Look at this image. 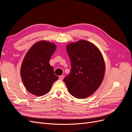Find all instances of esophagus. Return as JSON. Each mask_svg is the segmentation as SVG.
Returning a JSON list of instances; mask_svg holds the SVG:
<instances>
[{
    "label": "esophagus",
    "instance_id": "obj_1",
    "mask_svg": "<svg viewBox=\"0 0 132 132\" xmlns=\"http://www.w3.org/2000/svg\"><path fill=\"white\" fill-rule=\"evenodd\" d=\"M63 78H64V76L63 75H61V76H59V79L60 80H62L63 79Z\"/></svg>",
    "mask_w": 132,
    "mask_h": 132
}]
</instances>
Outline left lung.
I'll return each instance as SVG.
<instances>
[{"label": "left lung", "instance_id": "8db88e82", "mask_svg": "<svg viewBox=\"0 0 132 132\" xmlns=\"http://www.w3.org/2000/svg\"><path fill=\"white\" fill-rule=\"evenodd\" d=\"M67 51L71 71L64 82L74 97H89L100 86L105 75V64L101 52L93 43L85 40L68 44Z\"/></svg>", "mask_w": 132, "mask_h": 132}]
</instances>
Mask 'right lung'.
I'll use <instances>...</instances> for the list:
<instances>
[{
	"label": "right lung",
	"mask_w": 132,
	"mask_h": 132,
	"mask_svg": "<svg viewBox=\"0 0 132 132\" xmlns=\"http://www.w3.org/2000/svg\"><path fill=\"white\" fill-rule=\"evenodd\" d=\"M56 48L53 43L41 41L34 44L25 55L21 77L26 89L32 94L38 96L46 95L58 80L49 63Z\"/></svg>",
	"instance_id": "add662e5"
}]
</instances>
